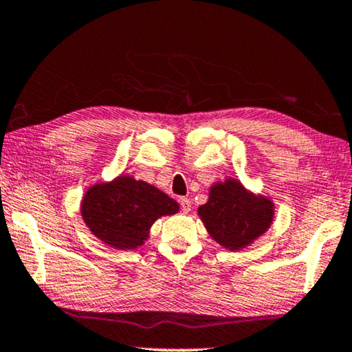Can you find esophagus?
<instances>
[{
    "mask_svg": "<svg viewBox=\"0 0 352 352\" xmlns=\"http://www.w3.org/2000/svg\"><path fill=\"white\" fill-rule=\"evenodd\" d=\"M179 205H181V210L182 211H184V212H188V211H190V200H188V198L187 197H182L181 198V200H179Z\"/></svg>",
    "mask_w": 352,
    "mask_h": 352,
    "instance_id": "esophagus-1",
    "label": "esophagus"
}]
</instances>
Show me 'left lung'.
Masks as SVG:
<instances>
[{
    "label": "left lung",
    "instance_id": "1",
    "mask_svg": "<svg viewBox=\"0 0 352 352\" xmlns=\"http://www.w3.org/2000/svg\"><path fill=\"white\" fill-rule=\"evenodd\" d=\"M198 216L212 239L236 251L268 230L273 203L249 193L239 181L227 179L211 187L208 201L198 208Z\"/></svg>",
    "mask_w": 352,
    "mask_h": 352
}]
</instances>
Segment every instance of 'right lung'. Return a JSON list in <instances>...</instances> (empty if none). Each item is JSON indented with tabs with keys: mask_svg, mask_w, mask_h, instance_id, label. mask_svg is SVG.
Here are the masks:
<instances>
[{
	"mask_svg": "<svg viewBox=\"0 0 352 352\" xmlns=\"http://www.w3.org/2000/svg\"><path fill=\"white\" fill-rule=\"evenodd\" d=\"M177 211L179 205L166 193L130 176L90 187L80 206L90 232L117 249L141 246L157 219Z\"/></svg>",
	"mask_w": 352,
	"mask_h": 352,
	"instance_id": "right-lung-1",
	"label": "right lung"
}]
</instances>
